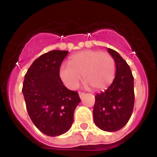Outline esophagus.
Here are the masks:
<instances>
[{
    "label": "esophagus",
    "mask_w": 157,
    "mask_h": 157,
    "mask_svg": "<svg viewBox=\"0 0 157 157\" xmlns=\"http://www.w3.org/2000/svg\"><path fill=\"white\" fill-rule=\"evenodd\" d=\"M78 95H79L80 98H82L83 96L85 95V94H84V93H82V92H78Z\"/></svg>",
    "instance_id": "1"
}]
</instances>
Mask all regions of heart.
<instances>
[{"mask_svg":"<svg viewBox=\"0 0 157 157\" xmlns=\"http://www.w3.org/2000/svg\"><path fill=\"white\" fill-rule=\"evenodd\" d=\"M69 64L63 63L59 69V75L64 85L75 90L82 75L86 85L95 90L109 86L115 78L116 62L109 52L86 50L71 56Z\"/></svg>","mask_w":157,"mask_h":157,"instance_id":"obj_1","label":"heart"}]
</instances>
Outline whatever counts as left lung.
I'll return each mask as SVG.
<instances>
[{"instance_id": "left-lung-1", "label": "left lung", "mask_w": 157, "mask_h": 157, "mask_svg": "<svg viewBox=\"0 0 157 157\" xmlns=\"http://www.w3.org/2000/svg\"><path fill=\"white\" fill-rule=\"evenodd\" d=\"M108 52L116 62V77L106 90L95 96L93 114L97 127L114 132L123 128L132 115L134 77L129 65L120 54L109 48Z\"/></svg>"}]
</instances>
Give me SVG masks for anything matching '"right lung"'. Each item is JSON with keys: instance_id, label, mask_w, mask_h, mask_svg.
Returning a JSON list of instances; mask_svg holds the SVG:
<instances>
[{"instance_id": "add662e5", "label": "right lung", "mask_w": 157, "mask_h": 157, "mask_svg": "<svg viewBox=\"0 0 157 157\" xmlns=\"http://www.w3.org/2000/svg\"><path fill=\"white\" fill-rule=\"evenodd\" d=\"M67 51L52 50L36 59L25 75L23 94L30 120L50 137L66 133L74 121L79 96L68 90L59 75Z\"/></svg>"}]
</instances>
